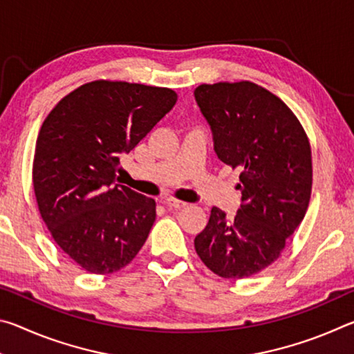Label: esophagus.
<instances>
[{
  "instance_id": "1",
  "label": "esophagus",
  "mask_w": 354,
  "mask_h": 354,
  "mask_svg": "<svg viewBox=\"0 0 354 354\" xmlns=\"http://www.w3.org/2000/svg\"><path fill=\"white\" fill-rule=\"evenodd\" d=\"M165 206L169 207V209H181V207H185V206H187V203L179 201V200H173V198H169V200H165Z\"/></svg>"
}]
</instances>
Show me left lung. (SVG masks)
I'll use <instances>...</instances> for the list:
<instances>
[{
  "label": "left lung",
  "mask_w": 354,
  "mask_h": 354,
  "mask_svg": "<svg viewBox=\"0 0 354 354\" xmlns=\"http://www.w3.org/2000/svg\"><path fill=\"white\" fill-rule=\"evenodd\" d=\"M195 100L211 124L221 162L241 171L242 205L227 220L212 207L195 250L226 279L253 277L283 253L313 190L309 139L284 101L250 81L201 84Z\"/></svg>",
  "instance_id": "left-lung-1"
}]
</instances>
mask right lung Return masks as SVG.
<instances>
[{"mask_svg":"<svg viewBox=\"0 0 354 354\" xmlns=\"http://www.w3.org/2000/svg\"><path fill=\"white\" fill-rule=\"evenodd\" d=\"M178 100L165 87L92 81L56 104L41 124L34 194L55 242L95 274L127 267L145 243L156 201L115 183L129 153Z\"/></svg>","mask_w":354,"mask_h":354,"instance_id":"right-lung-1","label":"right lung"}]
</instances>
